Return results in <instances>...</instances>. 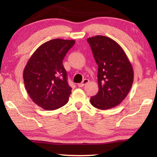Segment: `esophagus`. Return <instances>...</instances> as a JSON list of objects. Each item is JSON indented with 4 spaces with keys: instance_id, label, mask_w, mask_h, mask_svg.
Segmentation results:
<instances>
[{
    "instance_id": "1",
    "label": "esophagus",
    "mask_w": 157,
    "mask_h": 157,
    "mask_svg": "<svg viewBox=\"0 0 157 157\" xmlns=\"http://www.w3.org/2000/svg\"><path fill=\"white\" fill-rule=\"evenodd\" d=\"M89 79H84L83 81H82V83H80V84H78V86H79V87H82V86H84L85 84H87V83H89Z\"/></svg>"
}]
</instances>
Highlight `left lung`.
Here are the masks:
<instances>
[{"label":"left lung","mask_w":157,"mask_h":157,"mask_svg":"<svg viewBox=\"0 0 157 157\" xmlns=\"http://www.w3.org/2000/svg\"><path fill=\"white\" fill-rule=\"evenodd\" d=\"M98 66V94L91 98L94 107L106 110L118 105L127 97L134 81V71L125 52L109 37L87 39Z\"/></svg>","instance_id":"obj_1"}]
</instances>
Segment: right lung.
I'll return each instance as SVG.
<instances>
[{
  "mask_svg": "<svg viewBox=\"0 0 157 157\" xmlns=\"http://www.w3.org/2000/svg\"><path fill=\"white\" fill-rule=\"evenodd\" d=\"M75 40L55 39L41 45L29 59L23 80L33 102L45 110H55L68 101L72 89L63 59Z\"/></svg>",
  "mask_w": 157,
  "mask_h": 157,
  "instance_id": "add662e5",
  "label": "right lung"
}]
</instances>
